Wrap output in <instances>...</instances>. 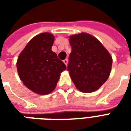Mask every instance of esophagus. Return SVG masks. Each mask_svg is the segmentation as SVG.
I'll return each mask as SVG.
<instances>
[{
    "instance_id": "34e87169",
    "label": "esophagus",
    "mask_w": 131,
    "mask_h": 131,
    "mask_svg": "<svg viewBox=\"0 0 131 131\" xmlns=\"http://www.w3.org/2000/svg\"><path fill=\"white\" fill-rule=\"evenodd\" d=\"M63 62L64 63L66 64V66L67 65V64H68V60L67 59H65V60H63Z\"/></svg>"
}]
</instances>
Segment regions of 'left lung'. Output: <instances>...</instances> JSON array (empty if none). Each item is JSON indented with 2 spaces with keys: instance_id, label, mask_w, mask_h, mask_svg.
Segmentation results:
<instances>
[{
  "instance_id": "left-lung-1",
  "label": "left lung",
  "mask_w": 131,
  "mask_h": 131,
  "mask_svg": "<svg viewBox=\"0 0 131 131\" xmlns=\"http://www.w3.org/2000/svg\"><path fill=\"white\" fill-rule=\"evenodd\" d=\"M71 52L67 70L79 91H97L109 78L112 58L96 38L81 33L69 36Z\"/></svg>"
}]
</instances>
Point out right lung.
<instances>
[{"mask_svg":"<svg viewBox=\"0 0 131 131\" xmlns=\"http://www.w3.org/2000/svg\"><path fill=\"white\" fill-rule=\"evenodd\" d=\"M54 36L42 33L27 43L19 55L17 68L24 85L36 93L47 95L54 91L66 65L52 51Z\"/></svg>","mask_w":131,"mask_h":131,"instance_id":"obj_1","label":"right lung"}]
</instances>
